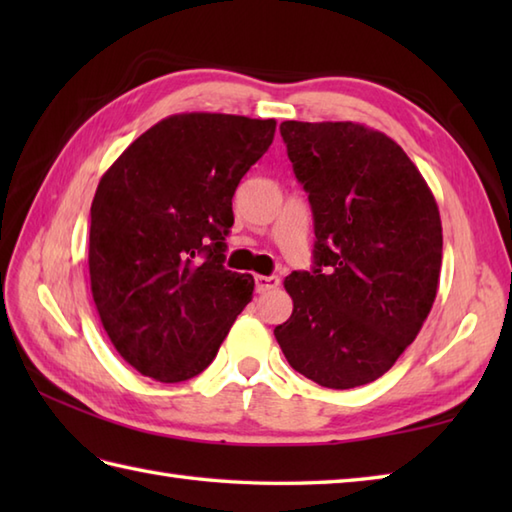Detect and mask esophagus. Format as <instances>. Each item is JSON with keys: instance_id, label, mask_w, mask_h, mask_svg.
<instances>
[{"instance_id": "1", "label": "esophagus", "mask_w": 512, "mask_h": 512, "mask_svg": "<svg viewBox=\"0 0 512 512\" xmlns=\"http://www.w3.org/2000/svg\"><path fill=\"white\" fill-rule=\"evenodd\" d=\"M277 286H279V277H275V275H270V277L257 275V277H255V288H257L259 295H264V292L275 290Z\"/></svg>"}]
</instances>
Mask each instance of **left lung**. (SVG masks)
Returning a JSON list of instances; mask_svg holds the SVG:
<instances>
[{"label":"left lung","instance_id":"8db88e82","mask_svg":"<svg viewBox=\"0 0 512 512\" xmlns=\"http://www.w3.org/2000/svg\"><path fill=\"white\" fill-rule=\"evenodd\" d=\"M314 217V268L286 277L275 339L292 369L330 389L383 376L436 301L442 222L398 143L361 123L279 125Z\"/></svg>","mask_w":512,"mask_h":512}]
</instances>
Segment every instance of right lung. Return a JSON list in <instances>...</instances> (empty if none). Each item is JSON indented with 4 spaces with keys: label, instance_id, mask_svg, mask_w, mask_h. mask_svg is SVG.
Returning a JSON list of instances; mask_svg holds the SVG:
<instances>
[{
    "label": "right lung",
    "instance_id": "1",
    "mask_svg": "<svg viewBox=\"0 0 512 512\" xmlns=\"http://www.w3.org/2000/svg\"><path fill=\"white\" fill-rule=\"evenodd\" d=\"M275 118H162L103 173L90 209V286L116 352L160 383L211 365L255 281L224 268L233 193Z\"/></svg>",
    "mask_w": 512,
    "mask_h": 512
}]
</instances>
